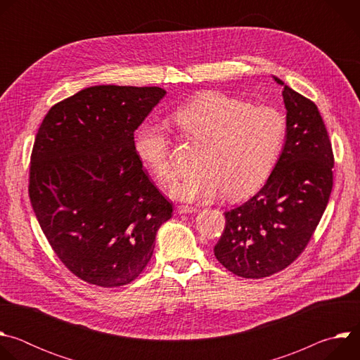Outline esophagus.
Returning a JSON list of instances; mask_svg holds the SVG:
<instances>
[{
  "label": "esophagus",
  "instance_id": "34e87169",
  "mask_svg": "<svg viewBox=\"0 0 360 360\" xmlns=\"http://www.w3.org/2000/svg\"><path fill=\"white\" fill-rule=\"evenodd\" d=\"M198 212V208L195 207H188V205H181V207H178V214H195Z\"/></svg>",
  "mask_w": 360,
  "mask_h": 360
}]
</instances>
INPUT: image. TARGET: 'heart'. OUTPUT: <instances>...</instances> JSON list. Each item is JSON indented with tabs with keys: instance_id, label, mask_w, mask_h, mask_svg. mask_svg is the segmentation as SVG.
I'll list each match as a JSON object with an SVG mask.
<instances>
[{
	"instance_id": "heart-1",
	"label": "heart",
	"mask_w": 360,
	"mask_h": 360,
	"mask_svg": "<svg viewBox=\"0 0 360 360\" xmlns=\"http://www.w3.org/2000/svg\"><path fill=\"white\" fill-rule=\"evenodd\" d=\"M179 132L203 143L196 168L176 181L169 193L189 202H212L224 193L242 199L258 191L272 172L285 143L286 120L274 107L221 92H203L171 117ZM141 164L160 184L175 175L171 138L158 124L143 122L134 136Z\"/></svg>"
}]
</instances>
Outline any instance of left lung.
Listing matches in <instances>:
<instances>
[{
    "instance_id": "8db88e82",
    "label": "left lung",
    "mask_w": 360,
    "mask_h": 360,
    "mask_svg": "<svg viewBox=\"0 0 360 360\" xmlns=\"http://www.w3.org/2000/svg\"><path fill=\"white\" fill-rule=\"evenodd\" d=\"M286 141L262 189L225 212L214 248L232 274L259 279L288 268L309 243L333 186L332 143L315 102L285 85Z\"/></svg>"
}]
</instances>
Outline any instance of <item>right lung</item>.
I'll return each mask as SVG.
<instances>
[{"instance_id": "1", "label": "right lung", "mask_w": 360, "mask_h": 360, "mask_svg": "<svg viewBox=\"0 0 360 360\" xmlns=\"http://www.w3.org/2000/svg\"><path fill=\"white\" fill-rule=\"evenodd\" d=\"M167 94L98 85L51 107L32 146L28 193L60 261L101 288L132 282L172 203L142 169L134 132Z\"/></svg>"}]
</instances>
